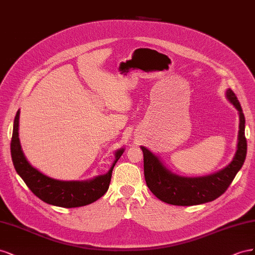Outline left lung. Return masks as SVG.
<instances>
[{
  "label": "left lung",
  "mask_w": 255,
  "mask_h": 255,
  "mask_svg": "<svg viewBox=\"0 0 255 255\" xmlns=\"http://www.w3.org/2000/svg\"><path fill=\"white\" fill-rule=\"evenodd\" d=\"M227 96L239 111L241 118L237 151L227 168L204 177H181L170 172L151 151L141 146L145 181L159 200L177 206H192L212 202L227 191L237 172L242 169L247 155L245 115L234 92L229 90Z\"/></svg>",
  "instance_id": "left-lung-1"
}]
</instances>
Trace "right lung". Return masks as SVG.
I'll use <instances>...</instances> for the list:
<instances>
[{"mask_svg":"<svg viewBox=\"0 0 255 255\" xmlns=\"http://www.w3.org/2000/svg\"><path fill=\"white\" fill-rule=\"evenodd\" d=\"M19 111L13 121L10 152L13 166L20 177L24 180L30 190L41 201L51 205L65 208L89 205L100 199L109 189L112 171L115 163L121 158L124 148L115 152V161L109 172L91 180L85 181H62L43 175L27 162L18 137Z\"/></svg>","mask_w":255,"mask_h":255,"instance_id":"add662e5","label":"right lung"}]
</instances>
